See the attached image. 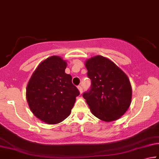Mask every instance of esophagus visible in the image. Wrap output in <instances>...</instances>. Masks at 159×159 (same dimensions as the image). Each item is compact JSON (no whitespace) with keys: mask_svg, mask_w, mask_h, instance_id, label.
I'll return each mask as SVG.
<instances>
[{"mask_svg":"<svg viewBox=\"0 0 159 159\" xmlns=\"http://www.w3.org/2000/svg\"><path fill=\"white\" fill-rule=\"evenodd\" d=\"M77 89H79V91H80V94H82V91H83L82 86H80V85H79V86H77Z\"/></svg>","mask_w":159,"mask_h":159,"instance_id":"esophagus-1","label":"esophagus"}]
</instances>
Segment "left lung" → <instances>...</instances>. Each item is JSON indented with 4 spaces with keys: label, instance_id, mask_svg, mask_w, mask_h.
Returning <instances> with one entry per match:
<instances>
[{
    "label": "left lung",
    "instance_id": "left-lung-1",
    "mask_svg": "<svg viewBox=\"0 0 159 159\" xmlns=\"http://www.w3.org/2000/svg\"><path fill=\"white\" fill-rule=\"evenodd\" d=\"M91 87L82 94L97 118L112 121L120 118L131 104L132 89L128 77L110 60L97 55L85 62Z\"/></svg>",
    "mask_w": 159,
    "mask_h": 159
}]
</instances>
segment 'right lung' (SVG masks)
<instances>
[{
  "mask_svg": "<svg viewBox=\"0 0 159 159\" xmlns=\"http://www.w3.org/2000/svg\"><path fill=\"white\" fill-rule=\"evenodd\" d=\"M66 67L62 57L51 56L38 66L28 83L26 98L31 111L49 124L65 120L80 94Z\"/></svg>",
  "mask_w": 159,
  "mask_h": 159,
  "instance_id": "obj_1",
  "label": "right lung"
}]
</instances>
